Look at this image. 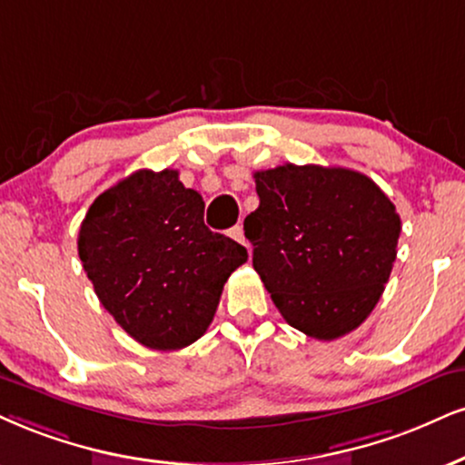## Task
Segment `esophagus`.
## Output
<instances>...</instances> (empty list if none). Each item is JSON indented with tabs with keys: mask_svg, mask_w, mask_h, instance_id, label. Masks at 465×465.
Here are the masks:
<instances>
[{
	"mask_svg": "<svg viewBox=\"0 0 465 465\" xmlns=\"http://www.w3.org/2000/svg\"><path fill=\"white\" fill-rule=\"evenodd\" d=\"M231 237L234 239V242L248 245V243H245V237H243V226H239V223H237V226L231 228ZM248 248H250V245H248Z\"/></svg>",
	"mask_w": 465,
	"mask_h": 465,
	"instance_id": "obj_1",
	"label": "esophagus"
}]
</instances>
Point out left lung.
Returning <instances> with one entry per match:
<instances>
[{"label":"left lung","instance_id":"8db88e82","mask_svg":"<svg viewBox=\"0 0 465 465\" xmlns=\"http://www.w3.org/2000/svg\"><path fill=\"white\" fill-rule=\"evenodd\" d=\"M261 204L243 222L252 265L286 323L334 341L369 317L397 259L401 217L369 176L284 163L254 172Z\"/></svg>","mask_w":465,"mask_h":465}]
</instances>
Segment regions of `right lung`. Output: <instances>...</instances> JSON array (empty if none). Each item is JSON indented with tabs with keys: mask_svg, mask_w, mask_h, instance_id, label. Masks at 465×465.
I'll list each match as a JSON object with an SVG mask.
<instances>
[{
	"mask_svg": "<svg viewBox=\"0 0 465 465\" xmlns=\"http://www.w3.org/2000/svg\"><path fill=\"white\" fill-rule=\"evenodd\" d=\"M94 293L140 345L174 351L204 334L248 250L204 226L176 170H137L90 204L77 239Z\"/></svg>",
	"mask_w": 465,
	"mask_h": 465,
	"instance_id": "1",
	"label": "right lung"
}]
</instances>
